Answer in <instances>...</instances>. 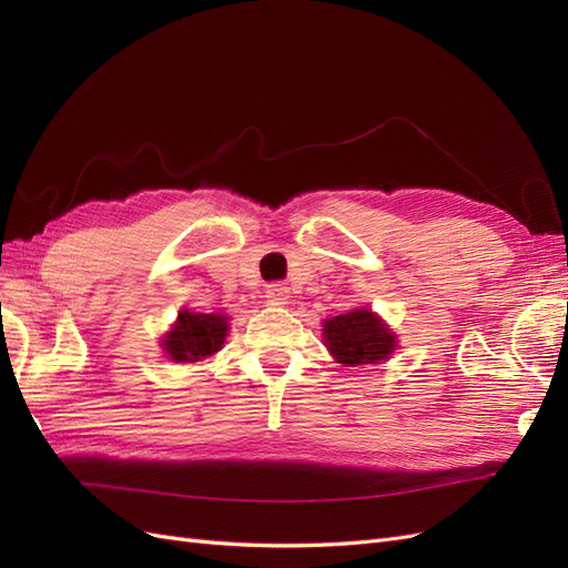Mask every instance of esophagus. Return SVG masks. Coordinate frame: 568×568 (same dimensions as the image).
Returning a JSON list of instances; mask_svg holds the SVG:
<instances>
[{
  "label": "esophagus",
  "mask_w": 568,
  "mask_h": 568,
  "mask_svg": "<svg viewBox=\"0 0 568 568\" xmlns=\"http://www.w3.org/2000/svg\"><path fill=\"white\" fill-rule=\"evenodd\" d=\"M265 298H267L272 305H286L288 298H291V294H288V288H286L284 284H270V286L265 288Z\"/></svg>",
  "instance_id": "obj_1"
}]
</instances>
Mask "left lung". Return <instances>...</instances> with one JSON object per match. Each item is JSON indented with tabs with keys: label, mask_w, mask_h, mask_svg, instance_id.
I'll use <instances>...</instances> for the list:
<instances>
[{
	"label": "left lung",
	"mask_w": 568,
	"mask_h": 568,
	"mask_svg": "<svg viewBox=\"0 0 568 568\" xmlns=\"http://www.w3.org/2000/svg\"><path fill=\"white\" fill-rule=\"evenodd\" d=\"M322 338L326 351L343 367L379 365L398 351V334L372 307H353L348 313L324 320Z\"/></svg>",
	"instance_id": "1"
}]
</instances>
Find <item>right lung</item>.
Masks as SVG:
<instances>
[{"instance_id": "right-lung-1", "label": "right lung", "mask_w": 568, "mask_h": 568, "mask_svg": "<svg viewBox=\"0 0 568 568\" xmlns=\"http://www.w3.org/2000/svg\"><path fill=\"white\" fill-rule=\"evenodd\" d=\"M230 317L222 313H189L180 311L173 326L161 338V351L168 359L182 365L201 363L225 346Z\"/></svg>"}]
</instances>
